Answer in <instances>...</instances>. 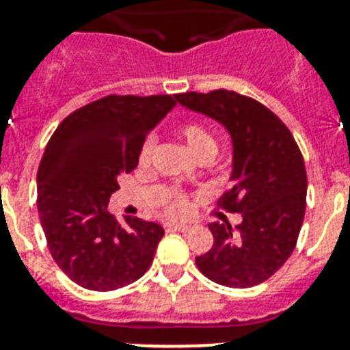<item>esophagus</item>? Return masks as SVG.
<instances>
[{
    "instance_id": "1",
    "label": "esophagus",
    "mask_w": 350,
    "mask_h": 350,
    "mask_svg": "<svg viewBox=\"0 0 350 350\" xmlns=\"http://www.w3.org/2000/svg\"><path fill=\"white\" fill-rule=\"evenodd\" d=\"M165 229L167 230H189L191 229V225H185V224H165Z\"/></svg>"
}]
</instances>
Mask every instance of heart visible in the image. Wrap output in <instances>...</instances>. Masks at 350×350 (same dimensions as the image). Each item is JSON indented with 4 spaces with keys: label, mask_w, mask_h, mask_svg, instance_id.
<instances>
[{
    "label": "heart",
    "mask_w": 350,
    "mask_h": 350,
    "mask_svg": "<svg viewBox=\"0 0 350 350\" xmlns=\"http://www.w3.org/2000/svg\"><path fill=\"white\" fill-rule=\"evenodd\" d=\"M181 137L185 139L187 147L191 148L192 152L196 154L198 158L202 156L203 152H216V139L211 134L207 126H203L202 123H196V121H187L180 126ZM154 145H156V136L154 134H148L145 139L139 145V150H137V163L142 167H147L150 163V156H152ZM192 211V202L189 194L180 189H174V191L169 192V196L165 200L163 213L169 216V218H185L189 216Z\"/></svg>",
    "instance_id": "1"
}]
</instances>
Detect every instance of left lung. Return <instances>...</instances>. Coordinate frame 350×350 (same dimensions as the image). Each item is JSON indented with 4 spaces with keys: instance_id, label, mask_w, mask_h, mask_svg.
I'll use <instances>...</instances> for the list:
<instances>
[{
    "instance_id": "obj_1",
    "label": "left lung",
    "mask_w": 350,
    "mask_h": 350,
    "mask_svg": "<svg viewBox=\"0 0 350 350\" xmlns=\"http://www.w3.org/2000/svg\"><path fill=\"white\" fill-rule=\"evenodd\" d=\"M191 111L219 121L232 137V187L218 200L243 221L211 224L213 249L198 256L203 276L232 288L260 285L293 254L307 205V172L293 132L254 98L218 89L176 94Z\"/></svg>"
}]
</instances>
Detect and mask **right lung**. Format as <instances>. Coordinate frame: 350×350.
<instances>
[{
  "label": "right lung",
  "instance_id": "add662e5",
  "mask_svg": "<svg viewBox=\"0 0 350 350\" xmlns=\"http://www.w3.org/2000/svg\"><path fill=\"white\" fill-rule=\"evenodd\" d=\"M174 96L109 94L70 112L46 143L38 169V214L57 267L79 287L114 291L152 265L165 230L107 207L120 178L137 167L147 132Z\"/></svg>",
  "mask_w": 350,
  "mask_h": 350
}]
</instances>
